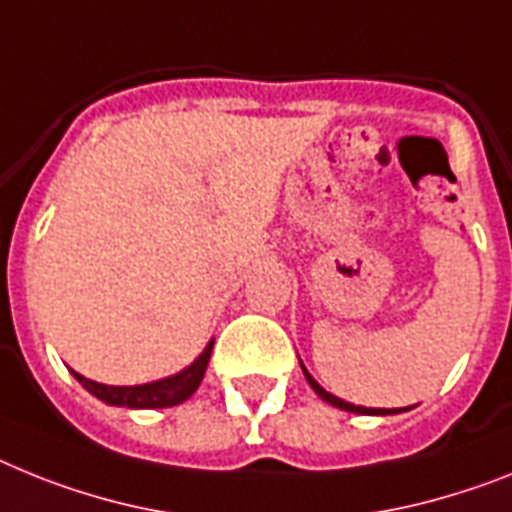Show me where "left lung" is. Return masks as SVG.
I'll use <instances>...</instances> for the list:
<instances>
[{"label":"left lung","mask_w":512,"mask_h":512,"mask_svg":"<svg viewBox=\"0 0 512 512\" xmlns=\"http://www.w3.org/2000/svg\"><path fill=\"white\" fill-rule=\"evenodd\" d=\"M304 369V367H302ZM304 377H307V382L312 385V390H315L317 395H320L322 401H328L330 406H336V409H343V411H351V414H367V416H385V414H398V411H409V409H367V406H354V403H346L343 398H336L333 393H328V390L322 388L320 382L312 380V375H309L307 369H304Z\"/></svg>","instance_id":"left-lung-1"}]
</instances>
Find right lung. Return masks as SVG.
I'll use <instances>...</instances> for the list:
<instances>
[{"label": "right lung", "instance_id": "obj_1", "mask_svg": "<svg viewBox=\"0 0 512 512\" xmlns=\"http://www.w3.org/2000/svg\"><path fill=\"white\" fill-rule=\"evenodd\" d=\"M210 351H213V341L205 346V351L197 356L195 362L182 372H176L171 377H163L156 382H145V385H103V382L88 380V377H77V382L83 385L88 393H93L98 401L109 403V406H127V409H169V406H179L200 388V382L205 377V369L210 362Z\"/></svg>", "mask_w": 512, "mask_h": 512}]
</instances>
